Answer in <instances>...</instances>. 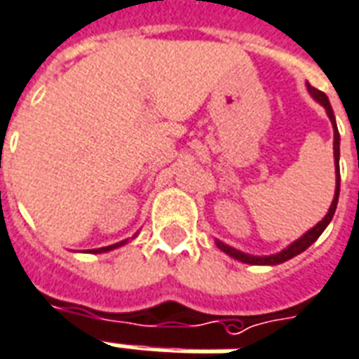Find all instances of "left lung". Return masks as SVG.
Returning <instances> with one entry per match:
<instances>
[{
  "label": "left lung",
  "instance_id": "left-lung-1",
  "mask_svg": "<svg viewBox=\"0 0 359 359\" xmlns=\"http://www.w3.org/2000/svg\"><path fill=\"white\" fill-rule=\"evenodd\" d=\"M308 91L312 93V97L316 99V101H319V103L325 107L327 114H329V118H331V122H333V130H334V141H333V149H334V162H337V191H334V198L333 203H331V208H329V212H327V216L321 222H319L318 226L312 227L308 233L304 235V237H300L298 241H294L290 247H287L285 250H281L279 255H273V256H250V255H245V252H241V250H235V248L227 247V245H224V243H219V241H216V245H218L226 255L233 256V258H237V260H241V262L245 264H258V266H276V264H281V262H287V260H290L292 256L300 255V252H304L306 248L312 245L313 241L318 239L319 235L323 233V229H325L327 226H329V222L333 219L334 216V210H337V203H339V191H341V170H339V154H341V135H339V130H337V122H334V114H333V109H331V103H329V99H327V95L323 93V91L316 90V88H312L310 83H308Z\"/></svg>",
  "mask_w": 359,
  "mask_h": 359
}]
</instances>
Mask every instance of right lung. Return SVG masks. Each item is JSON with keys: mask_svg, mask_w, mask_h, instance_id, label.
Wrapping results in <instances>:
<instances>
[{"mask_svg": "<svg viewBox=\"0 0 359 359\" xmlns=\"http://www.w3.org/2000/svg\"><path fill=\"white\" fill-rule=\"evenodd\" d=\"M126 241H120V243H116V245H111V247H103V248H93L91 252H107V250H112V248H116V247H122L124 245Z\"/></svg>", "mask_w": 359, "mask_h": 359, "instance_id": "obj_1", "label": "right lung"}]
</instances>
